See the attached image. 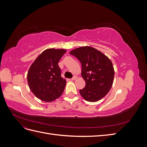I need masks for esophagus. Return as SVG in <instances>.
Returning <instances> with one entry per match:
<instances>
[{"mask_svg":"<svg viewBox=\"0 0 147 147\" xmlns=\"http://www.w3.org/2000/svg\"><path fill=\"white\" fill-rule=\"evenodd\" d=\"M77 78V76H75H75H74V77H73V78H71V80H75Z\"/></svg>","mask_w":147,"mask_h":147,"instance_id":"obj_1","label":"esophagus"}]
</instances>
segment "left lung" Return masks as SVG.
Segmentation results:
<instances>
[{
    "instance_id": "left-lung-1",
    "label": "left lung",
    "mask_w": 147,
    "mask_h": 147,
    "mask_svg": "<svg viewBox=\"0 0 147 147\" xmlns=\"http://www.w3.org/2000/svg\"><path fill=\"white\" fill-rule=\"evenodd\" d=\"M82 64V77L85 87L80 93L88 102H97L107 95L113 83L112 61L104 53L91 47H82L70 52Z\"/></svg>"
}]
</instances>
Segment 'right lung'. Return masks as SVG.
I'll return each instance as SVG.
<instances>
[{"mask_svg": "<svg viewBox=\"0 0 147 147\" xmlns=\"http://www.w3.org/2000/svg\"><path fill=\"white\" fill-rule=\"evenodd\" d=\"M65 52L64 49H47L31 64L28 82L30 90L39 99L50 102L63 94L66 80L61 77L58 63Z\"/></svg>", "mask_w": 147, "mask_h": 147, "instance_id": "obj_1", "label": "right lung"}]
</instances>
